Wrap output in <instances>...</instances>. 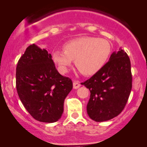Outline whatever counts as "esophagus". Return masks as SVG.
<instances>
[{
    "instance_id": "esophagus-1",
    "label": "esophagus",
    "mask_w": 147,
    "mask_h": 147,
    "mask_svg": "<svg viewBox=\"0 0 147 147\" xmlns=\"http://www.w3.org/2000/svg\"><path fill=\"white\" fill-rule=\"evenodd\" d=\"M80 87V83L78 81H74L73 82V88L74 89H78Z\"/></svg>"
}]
</instances>
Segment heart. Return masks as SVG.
Returning a JSON list of instances; mask_svg holds the SVG:
<instances>
[{"instance_id":"b5f03b06","label":"heart","mask_w":147,"mask_h":147,"mask_svg":"<svg viewBox=\"0 0 147 147\" xmlns=\"http://www.w3.org/2000/svg\"><path fill=\"white\" fill-rule=\"evenodd\" d=\"M64 51L55 50L52 59L61 73L68 71L75 60V65L86 76L93 75L106 64L111 53V45L107 40L94 37H80L65 43Z\"/></svg>"}]
</instances>
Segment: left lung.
Returning <instances> with one entry per match:
<instances>
[{
	"mask_svg": "<svg viewBox=\"0 0 147 147\" xmlns=\"http://www.w3.org/2000/svg\"><path fill=\"white\" fill-rule=\"evenodd\" d=\"M90 91L87 115L95 121L118 116L124 109L132 87L129 57L121 48L111 55L99 72L81 83Z\"/></svg>",
	"mask_w": 147,
	"mask_h": 147,
	"instance_id": "left-lung-1",
	"label": "left lung"
}]
</instances>
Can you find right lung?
I'll use <instances>...</instances> for the list:
<instances>
[{
  "instance_id": "right-lung-1",
  "label": "right lung",
  "mask_w": 147,
  "mask_h": 147,
  "mask_svg": "<svg viewBox=\"0 0 147 147\" xmlns=\"http://www.w3.org/2000/svg\"><path fill=\"white\" fill-rule=\"evenodd\" d=\"M16 89L23 106L34 119L53 123L61 118L72 82L59 73L51 54L32 44L18 63Z\"/></svg>"
}]
</instances>
